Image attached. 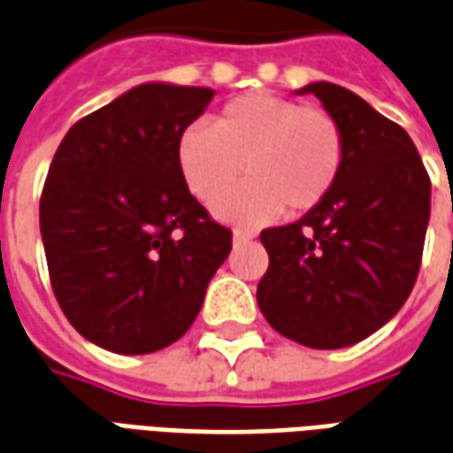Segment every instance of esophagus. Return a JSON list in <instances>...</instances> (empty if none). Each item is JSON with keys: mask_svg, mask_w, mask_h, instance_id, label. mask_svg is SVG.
<instances>
[{"mask_svg": "<svg viewBox=\"0 0 453 453\" xmlns=\"http://www.w3.org/2000/svg\"><path fill=\"white\" fill-rule=\"evenodd\" d=\"M252 233H247V230H235V235H233V240H235V245H245V242H250L252 240Z\"/></svg>", "mask_w": 453, "mask_h": 453, "instance_id": "obj_1", "label": "esophagus"}]
</instances>
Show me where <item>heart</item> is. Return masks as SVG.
<instances>
[{"label":"heart","mask_w":453,"mask_h":453,"mask_svg":"<svg viewBox=\"0 0 453 453\" xmlns=\"http://www.w3.org/2000/svg\"><path fill=\"white\" fill-rule=\"evenodd\" d=\"M344 155V130L333 113L274 94L237 96L211 128L191 126L177 145L179 172L206 206L230 196L245 174L252 179L218 208L245 223L313 211L337 184Z\"/></svg>","instance_id":"b5f03b06"}]
</instances>
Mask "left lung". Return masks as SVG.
Returning a JSON list of instances; mask_svg holds the SVG:
<instances>
[{"label": "left lung", "instance_id": "1", "mask_svg": "<svg viewBox=\"0 0 453 453\" xmlns=\"http://www.w3.org/2000/svg\"><path fill=\"white\" fill-rule=\"evenodd\" d=\"M315 94L347 142L334 188L288 226L262 230L269 269L257 286L266 323L313 349L366 340L418 281L432 181L415 142L361 96L330 82Z\"/></svg>", "mask_w": 453, "mask_h": 453}]
</instances>
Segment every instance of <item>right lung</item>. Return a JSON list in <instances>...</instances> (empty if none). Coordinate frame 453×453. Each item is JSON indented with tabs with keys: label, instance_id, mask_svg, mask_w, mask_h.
<instances>
[{
	"label": "right lung",
	"instance_id": "add662e5",
	"mask_svg": "<svg viewBox=\"0 0 453 453\" xmlns=\"http://www.w3.org/2000/svg\"><path fill=\"white\" fill-rule=\"evenodd\" d=\"M213 94L140 84L77 120L50 162L41 194L50 286L70 325L104 349L177 342L233 250V230L191 196L177 159Z\"/></svg>",
	"mask_w": 453,
	"mask_h": 453
}]
</instances>
